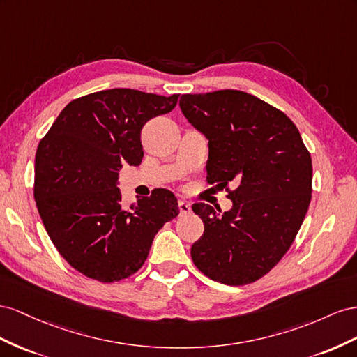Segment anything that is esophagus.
I'll list each match as a JSON object with an SVG mask.
<instances>
[{
  "mask_svg": "<svg viewBox=\"0 0 357 357\" xmlns=\"http://www.w3.org/2000/svg\"><path fill=\"white\" fill-rule=\"evenodd\" d=\"M178 208H179L181 213H188L191 211V205H190L187 200H179L178 202Z\"/></svg>",
  "mask_w": 357,
  "mask_h": 357,
  "instance_id": "esophagus-1",
  "label": "esophagus"
}]
</instances>
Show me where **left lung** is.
Wrapping results in <instances>:
<instances>
[{
    "label": "left lung",
    "instance_id": "left-lung-1",
    "mask_svg": "<svg viewBox=\"0 0 357 357\" xmlns=\"http://www.w3.org/2000/svg\"><path fill=\"white\" fill-rule=\"evenodd\" d=\"M179 107L208 139L209 184L238 185L229 195L231 209L221 215L206 203L192 205L205 231L191 259L213 281L250 284L298 235L311 202V155L286 114L243 91L184 94Z\"/></svg>",
    "mask_w": 357,
    "mask_h": 357
}]
</instances>
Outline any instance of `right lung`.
<instances>
[{"mask_svg":"<svg viewBox=\"0 0 357 357\" xmlns=\"http://www.w3.org/2000/svg\"><path fill=\"white\" fill-rule=\"evenodd\" d=\"M178 97L98 91L70 101L40 140L38 213L61 256L89 278L114 282L139 271L157 231L179 213L169 190L158 188L126 209L118 188L122 166L142 162V127L170 112Z\"/></svg>","mask_w":357,"mask_h":357,"instance_id":"right-lung-1","label":"right lung"}]
</instances>
